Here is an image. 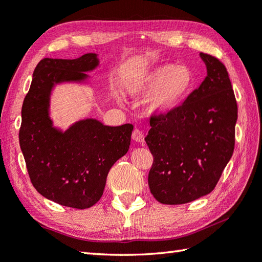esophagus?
<instances>
[{"mask_svg": "<svg viewBox=\"0 0 262 262\" xmlns=\"http://www.w3.org/2000/svg\"><path fill=\"white\" fill-rule=\"evenodd\" d=\"M132 137H133V140L136 141V142H140V143H143V142H144V135H143V133L137 129V128H136V129L133 130Z\"/></svg>", "mask_w": 262, "mask_h": 262, "instance_id": "34e87169", "label": "esophagus"}]
</instances>
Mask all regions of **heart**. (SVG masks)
<instances>
[{
  "mask_svg": "<svg viewBox=\"0 0 262 262\" xmlns=\"http://www.w3.org/2000/svg\"><path fill=\"white\" fill-rule=\"evenodd\" d=\"M191 71L183 65H160L146 71L129 85L133 96L149 94L147 107L165 113L177 107L192 87Z\"/></svg>",
  "mask_w": 262,
  "mask_h": 262,
  "instance_id": "1",
  "label": "heart"
}]
</instances>
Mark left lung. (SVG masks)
Here are the masks:
<instances>
[{"mask_svg": "<svg viewBox=\"0 0 262 262\" xmlns=\"http://www.w3.org/2000/svg\"><path fill=\"white\" fill-rule=\"evenodd\" d=\"M207 77L170 111L150 117L145 142L154 156L149 188L166 205L213 191L235 147L237 103L226 66L201 52Z\"/></svg>", "mask_w": 262, "mask_h": 262, "instance_id": "left-lung-1", "label": "left lung"}]
</instances>
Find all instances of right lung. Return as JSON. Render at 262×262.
Listing matches in <instances>:
<instances>
[{
  "instance_id": "add662e5",
  "label": "right lung",
  "mask_w": 262,
  "mask_h": 262,
  "mask_svg": "<svg viewBox=\"0 0 262 262\" xmlns=\"http://www.w3.org/2000/svg\"><path fill=\"white\" fill-rule=\"evenodd\" d=\"M96 54L77 59L43 58L33 73L21 107L19 144L36 191L59 205L88 208L101 199L108 170L127 154L133 125L79 121L65 133L52 127L49 97L55 83L81 81L96 68Z\"/></svg>"
}]
</instances>
